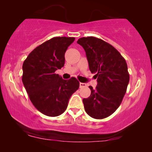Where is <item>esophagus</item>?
I'll return each instance as SVG.
<instances>
[{"instance_id": "esophagus-1", "label": "esophagus", "mask_w": 152, "mask_h": 152, "mask_svg": "<svg viewBox=\"0 0 152 152\" xmlns=\"http://www.w3.org/2000/svg\"><path fill=\"white\" fill-rule=\"evenodd\" d=\"M86 86H87V85H86V84H85V83H82V82L80 83V88H83V87H86Z\"/></svg>"}]
</instances>
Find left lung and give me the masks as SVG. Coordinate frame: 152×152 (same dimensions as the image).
Masks as SVG:
<instances>
[{"label":"left lung","instance_id":"left-lung-1","mask_svg":"<svg viewBox=\"0 0 152 152\" xmlns=\"http://www.w3.org/2000/svg\"><path fill=\"white\" fill-rule=\"evenodd\" d=\"M77 43L86 52L89 69L97 79L96 88L83 99L86 113L95 119L109 117L121 104L129 82L127 64L111 44L93 37H82Z\"/></svg>","mask_w":152,"mask_h":152}]
</instances>
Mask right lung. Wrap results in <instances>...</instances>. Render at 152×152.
I'll return each instance as SVG.
<instances>
[{"label":"right lung","mask_w":152,"mask_h":152,"mask_svg":"<svg viewBox=\"0 0 152 152\" xmlns=\"http://www.w3.org/2000/svg\"><path fill=\"white\" fill-rule=\"evenodd\" d=\"M75 39L53 37L33 50L23 64V84L30 101L50 117L63 113L70 97L80 87L76 78L65 80L55 73L64 66V55Z\"/></svg>","instance_id":"add662e5"}]
</instances>
